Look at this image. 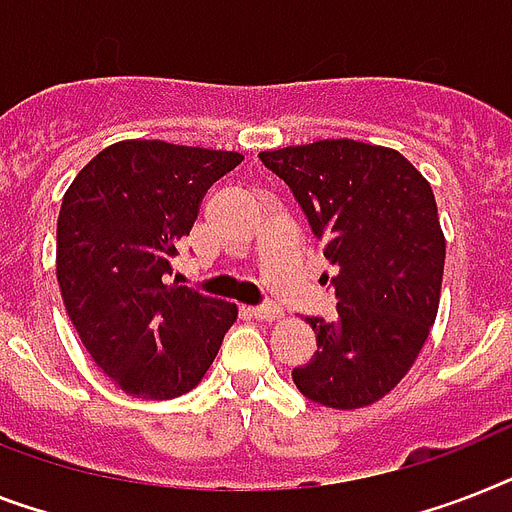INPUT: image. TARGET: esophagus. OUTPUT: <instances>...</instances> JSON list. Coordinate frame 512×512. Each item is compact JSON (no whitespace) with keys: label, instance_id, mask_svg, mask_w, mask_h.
Masks as SVG:
<instances>
[{"label":"esophagus","instance_id":"1","mask_svg":"<svg viewBox=\"0 0 512 512\" xmlns=\"http://www.w3.org/2000/svg\"><path fill=\"white\" fill-rule=\"evenodd\" d=\"M247 313L252 315V318H260V321H276V318H281V307L255 305V307H247Z\"/></svg>","mask_w":512,"mask_h":512}]
</instances>
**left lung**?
<instances>
[{
  "label": "left lung",
  "mask_w": 512,
  "mask_h": 512,
  "mask_svg": "<svg viewBox=\"0 0 512 512\" xmlns=\"http://www.w3.org/2000/svg\"><path fill=\"white\" fill-rule=\"evenodd\" d=\"M260 160L284 178L336 268V318H310L318 350L294 384L336 410L371 405L400 384L434 326L444 273L434 191L400 152L352 139Z\"/></svg>",
  "instance_id": "left-lung-1"
}]
</instances>
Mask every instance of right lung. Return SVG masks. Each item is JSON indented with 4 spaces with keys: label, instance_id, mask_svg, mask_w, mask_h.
Instances as JSON below:
<instances>
[{
    "label": "right lung",
    "instance_id": "right-lung-1",
    "mask_svg": "<svg viewBox=\"0 0 512 512\" xmlns=\"http://www.w3.org/2000/svg\"><path fill=\"white\" fill-rule=\"evenodd\" d=\"M236 152L120 141L73 178L57 218V281L94 363L128 394L173 400L202 381L236 305L165 284L205 191Z\"/></svg>",
    "mask_w": 512,
    "mask_h": 512
}]
</instances>
